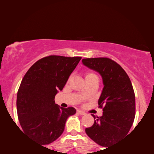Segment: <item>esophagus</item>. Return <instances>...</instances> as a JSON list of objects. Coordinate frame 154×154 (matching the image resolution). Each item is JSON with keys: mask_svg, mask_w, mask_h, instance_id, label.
Masks as SVG:
<instances>
[{"mask_svg": "<svg viewBox=\"0 0 154 154\" xmlns=\"http://www.w3.org/2000/svg\"><path fill=\"white\" fill-rule=\"evenodd\" d=\"M77 112H78V113H79V114H81V115H85V113L84 112V111H81V110H77Z\"/></svg>", "mask_w": 154, "mask_h": 154, "instance_id": "34e87169", "label": "esophagus"}]
</instances>
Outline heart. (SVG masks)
I'll return each instance as SVG.
<instances>
[{
  "label": "heart",
  "instance_id": "b5f03b06",
  "mask_svg": "<svg viewBox=\"0 0 154 154\" xmlns=\"http://www.w3.org/2000/svg\"><path fill=\"white\" fill-rule=\"evenodd\" d=\"M93 75H95L94 74V73H86V75H85V79L86 78H89V77H91V76H93Z\"/></svg>",
  "mask_w": 154,
  "mask_h": 154
}]
</instances>
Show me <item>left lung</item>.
Returning <instances> with one entry per match:
<instances>
[{
    "mask_svg": "<svg viewBox=\"0 0 154 154\" xmlns=\"http://www.w3.org/2000/svg\"><path fill=\"white\" fill-rule=\"evenodd\" d=\"M82 62L100 73L104 84L98 100L103 115L92 114L94 124L85 128V132L97 144L107 147L127 135L132 127L135 116L133 88L124 69L111 59L86 58Z\"/></svg>",
    "mask_w": 154,
    "mask_h": 154,
    "instance_id": "8db88e82",
    "label": "left lung"
}]
</instances>
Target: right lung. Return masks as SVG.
Returning a JSON list of instances; mask_svg holds the SVG:
<instances>
[{
    "label": "right lung",
    "instance_id": "add662e5",
    "mask_svg": "<svg viewBox=\"0 0 154 154\" xmlns=\"http://www.w3.org/2000/svg\"><path fill=\"white\" fill-rule=\"evenodd\" d=\"M81 57L50 55L38 60L27 71L17 97L18 119L23 131L35 142L48 144L60 137L73 107L62 108L54 97L62 90Z\"/></svg>",
    "mask_w": 154,
    "mask_h": 154
}]
</instances>
